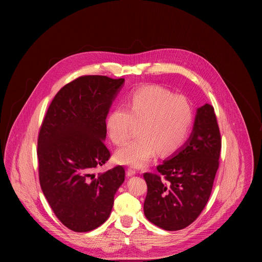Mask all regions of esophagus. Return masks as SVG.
I'll list each match as a JSON object with an SVG mask.
<instances>
[{"instance_id": "obj_1", "label": "esophagus", "mask_w": 262, "mask_h": 262, "mask_svg": "<svg viewBox=\"0 0 262 262\" xmlns=\"http://www.w3.org/2000/svg\"><path fill=\"white\" fill-rule=\"evenodd\" d=\"M126 173H127V176H134V175L137 174V171L135 169H133V168H128L126 170Z\"/></svg>"}]
</instances>
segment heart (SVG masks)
Returning <instances> with one entry per match:
<instances>
[{"instance_id":"1","label":"heart","mask_w":262,"mask_h":262,"mask_svg":"<svg viewBox=\"0 0 262 262\" xmlns=\"http://www.w3.org/2000/svg\"><path fill=\"white\" fill-rule=\"evenodd\" d=\"M192 119V107L183 96H174L157 86L137 89L129 95L126 107H115L106 118L108 138L116 145L125 142L135 124H140V137L118 149L116 162L142 168L159 151L162 155L175 152L186 140Z\"/></svg>"}]
</instances>
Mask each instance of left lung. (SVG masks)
I'll use <instances>...</instances> for the list:
<instances>
[{
	"label": "left lung",
	"instance_id": "8db88e82",
	"mask_svg": "<svg viewBox=\"0 0 262 262\" xmlns=\"http://www.w3.org/2000/svg\"><path fill=\"white\" fill-rule=\"evenodd\" d=\"M220 152L221 135L214 110L205 103L197 108L188 141L157 167L159 174H144L148 188L144 202L147 220L168 231L192 224L211 194Z\"/></svg>",
	"mask_w": 262,
	"mask_h": 262
}]
</instances>
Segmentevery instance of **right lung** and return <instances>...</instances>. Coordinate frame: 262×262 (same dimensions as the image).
<instances>
[{"label": "right lung", "instance_id": "right-lung-1", "mask_svg": "<svg viewBox=\"0 0 262 262\" xmlns=\"http://www.w3.org/2000/svg\"><path fill=\"white\" fill-rule=\"evenodd\" d=\"M124 79L85 76L54 97L40 127L37 157L41 190L56 216L76 232H88L111 214L124 181L117 166L95 175L110 159L105 119Z\"/></svg>", "mask_w": 262, "mask_h": 262}]
</instances>
